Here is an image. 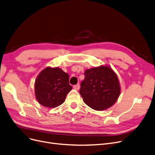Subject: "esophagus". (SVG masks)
<instances>
[{
	"mask_svg": "<svg viewBox=\"0 0 155 155\" xmlns=\"http://www.w3.org/2000/svg\"><path fill=\"white\" fill-rule=\"evenodd\" d=\"M73 88L76 89V90H78L80 89V84H77L75 85H73Z\"/></svg>",
	"mask_w": 155,
	"mask_h": 155,
	"instance_id": "1",
	"label": "esophagus"
}]
</instances>
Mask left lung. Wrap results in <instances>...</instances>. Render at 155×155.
Segmentation results:
<instances>
[{
	"mask_svg": "<svg viewBox=\"0 0 155 155\" xmlns=\"http://www.w3.org/2000/svg\"><path fill=\"white\" fill-rule=\"evenodd\" d=\"M84 75L79 92L87 105L101 111L115 103L120 87L117 76L110 67L102 66L87 70Z\"/></svg>",
	"mask_w": 155,
	"mask_h": 155,
	"instance_id": "left-lung-1",
	"label": "left lung"
}]
</instances>
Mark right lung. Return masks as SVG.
<instances>
[{"label": "right lung", "instance_id": "right-lung-1", "mask_svg": "<svg viewBox=\"0 0 155 155\" xmlns=\"http://www.w3.org/2000/svg\"><path fill=\"white\" fill-rule=\"evenodd\" d=\"M71 89L68 74L59 68H46L40 73L35 83L37 100L40 104L48 107L63 104Z\"/></svg>", "mask_w": 155, "mask_h": 155}]
</instances>
